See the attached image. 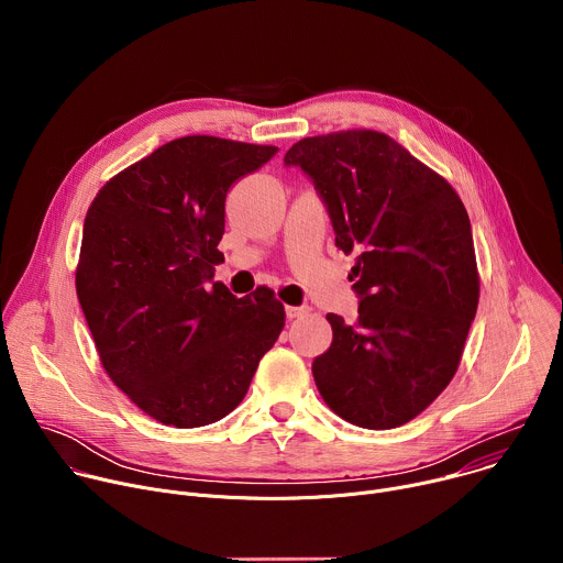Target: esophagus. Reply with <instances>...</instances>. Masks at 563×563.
<instances>
[{"mask_svg": "<svg viewBox=\"0 0 563 563\" xmlns=\"http://www.w3.org/2000/svg\"><path fill=\"white\" fill-rule=\"evenodd\" d=\"M285 313H287V318H300V316L309 313V307H307V305H300V307L287 305V307H285Z\"/></svg>", "mask_w": 563, "mask_h": 563, "instance_id": "34e87169", "label": "esophagus"}]
</instances>
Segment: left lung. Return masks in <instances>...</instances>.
<instances>
[{
	"mask_svg": "<svg viewBox=\"0 0 563 563\" xmlns=\"http://www.w3.org/2000/svg\"><path fill=\"white\" fill-rule=\"evenodd\" d=\"M285 165L311 178L336 247L356 254L358 318L328 313L334 339L311 363L316 387L352 426H404L456 374L476 313L467 211L445 178L378 131L302 137Z\"/></svg>",
	"mask_w": 563,
	"mask_h": 563,
	"instance_id": "1",
	"label": "left lung"
}]
</instances>
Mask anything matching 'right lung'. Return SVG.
<instances>
[{
    "label": "right lung",
    "mask_w": 563,
    "mask_h": 563,
    "mask_svg": "<svg viewBox=\"0 0 563 563\" xmlns=\"http://www.w3.org/2000/svg\"><path fill=\"white\" fill-rule=\"evenodd\" d=\"M276 151L178 137L113 176L87 211L79 305L109 378L159 423L227 417L285 328L272 289L235 298L211 283L227 191Z\"/></svg>",
    "instance_id": "1"
}]
</instances>
